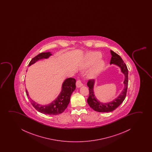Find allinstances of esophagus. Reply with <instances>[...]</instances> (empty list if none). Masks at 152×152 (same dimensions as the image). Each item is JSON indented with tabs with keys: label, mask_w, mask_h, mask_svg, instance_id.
Masks as SVG:
<instances>
[{
	"label": "esophagus",
	"mask_w": 152,
	"mask_h": 152,
	"mask_svg": "<svg viewBox=\"0 0 152 152\" xmlns=\"http://www.w3.org/2000/svg\"><path fill=\"white\" fill-rule=\"evenodd\" d=\"M76 87H77V88L81 87V86H83V84L82 83L81 80H78L76 81Z\"/></svg>",
	"instance_id": "34e87169"
}]
</instances>
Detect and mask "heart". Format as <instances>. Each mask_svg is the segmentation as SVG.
<instances>
[{
  "label": "heart",
  "mask_w": 152,
  "mask_h": 152,
  "mask_svg": "<svg viewBox=\"0 0 152 152\" xmlns=\"http://www.w3.org/2000/svg\"><path fill=\"white\" fill-rule=\"evenodd\" d=\"M101 56L102 54L99 52H91L86 56V66H90L94 64L93 66L88 72V76L90 77H96L104 69L105 62L103 60L100 59Z\"/></svg>",
  "instance_id": "obj_1"
}]
</instances>
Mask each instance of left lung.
Returning a JSON list of instances; mask_svg holds the SVG:
<instances>
[{"instance_id": "obj_1", "label": "left lung", "mask_w": 152, "mask_h": 152, "mask_svg": "<svg viewBox=\"0 0 152 152\" xmlns=\"http://www.w3.org/2000/svg\"><path fill=\"white\" fill-rule=\"evenodd\" d=\"M110 53L112 57L110 59V64H113L117 65L120 67L121 72L125 75V80L124 81L125 87L117 98L111 102L104 103L100 102L94 95V85L95 83L94 80H89L87 83V86L89 90V96L87 99L88 103L94 110L99 112H110L115 110L123 103L127 94L128 83V71L127 66L118 54L113 51L112 50H110Z\"/></svg>"}]
</instances>
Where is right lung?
Wrapping results in <instances>:
<instances>
[{"mask_svg":"<svg viewBox=\"0 0 152 152\" xmlns=\"http://www.w3.org/2000/svg\"><path fill=\"white\" fill-rule=\"evenodd\" d=\"M52 54L50 52H42L35 56L30 61L28 66L33 64L38 60L47 58ZM76 89V80L73 78H69L65 80L62 86V90L56 100L48 105H42L38 104L29 98L27 90L26 93L27 97L30 99V102L36 110L42 114L47 115L60 114L63 112L69 105L71 94Z\"/></svg>","mask_w":152,"mask_h":152,"instance_id":"1","label":"right lung"}]
</instances>
